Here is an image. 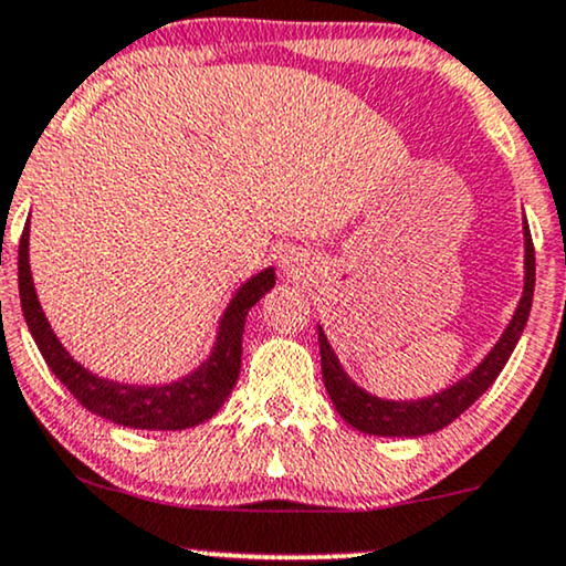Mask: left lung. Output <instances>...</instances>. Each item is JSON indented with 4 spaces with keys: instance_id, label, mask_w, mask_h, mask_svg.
<instances>
[{
    "instance_id": "obj_1",
    "label": "left lung",
    "mask_w": 566,
    "mask_h": 566,
    "mask_svg": "<svg viewBox=\"0 0 566 566\" xmlns=\"http://www.w3.org/2000/svg\"><path fill=\"white\" fill-rule=\"evenodd\" d=\"M533 291H535V249L531 239V229H527L525 220V289L523 298H520L515 317H512L510 327L504 329V335L499 337V343L491 348V354L468 374L465 379H460L458 385L447 387L444 392L431 395L423 400H410V402H395V400H381L374 395L364 392L361 387H356L354 381L346 377V371L340 369L337 358L329 348L325 333L319 327V354H322V377H325V387L329 392V400L337 408L350 427L374 437H423L431 431L444 429L447 423H452L460 413H465L483 392L494 385L499 371L504 369V364L510 361L512 350H515L520 335H523L527 314L533 306Z\"/></svg>"
}]
</instances>
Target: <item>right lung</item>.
<instances>
[{"label": "right lung", "instance_id": "1", "mask_svg": "<svg viewBox=\"0 0 566 566\" xmlns=\"http://www.w3.org/2000/svg\"><path fill=\"white\" fill-rule=\"evenodd\" d=\"M18 283H20V304H23V317L31 329L35 346H39L43 361L56 374V379L72 392L80 406L91 413L108 418L129 429H148V431H179L197 427L218 413L229 398L233 385L239 379L241 369V333H244L247 314L265 293L275 285L273 268L252 277L247 285H241L237 296L220 319L218 343L212 348L208 361L195 374H189L181 381L164 387H135V385H116V381L101 379L83 369L56 335L51 333L46 317H43L35 289L31 281V265H28V226L20 237L18 249Z\"/></svg>", "mask_w": 566, "mask_h": 566}]
</instances>
